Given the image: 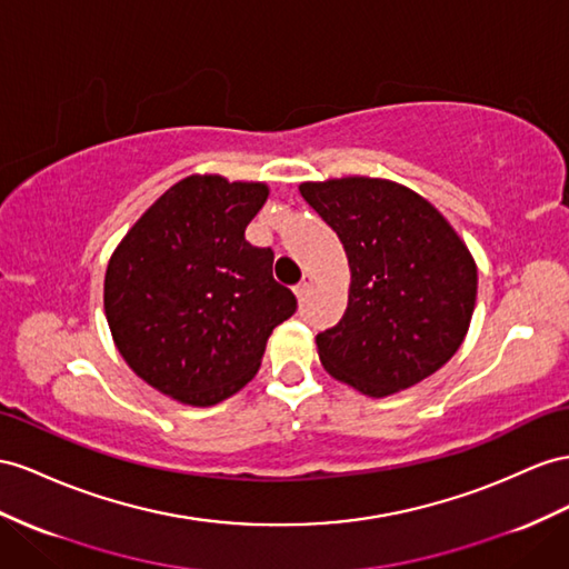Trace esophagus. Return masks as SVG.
<instances>
[{
  "mask_svg": "<svg viewBox=\"0 0 569 569\" xmlns=\"http://www.w3.org/2000/svg\"><path fill=\"white\" fill-rule=\"evenodd\" d=\"M312 283H315V276H312V273H305V276H302V281L293 288V290H296V296H298V298H305V296H308V293H310V288H312Z\"/></svg>",
  "mask_w": 569,
  "mask_h": 569,
  "instance_id": "esophagus-1",
  "label": "esophagus"
}]
</instances>
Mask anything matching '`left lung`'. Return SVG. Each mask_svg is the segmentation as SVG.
<instances>
[{
  "instance_id": "obj_1",
  "label": "left lung",
  "mask_w": 569,
  "mask_h": 569,
  "mask_svg": "<svg viewBox=\"0 0 569 569\" xmlns=\"http://www.w3.org/2000/svg\"><path fill=\"white\" fill-rule=\"evenodd\" d=\"M302 199L337 230L351 269L348 308L317 333L325 370L382 399L440 370L469 331L478 269L447 218L382 178L302 182Z\"/></svg>"
}]
</instances>
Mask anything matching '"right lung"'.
<instances>
[{
	"label": "right lung",
	"instance_id": "right-lung-1",
	"mask_svg": "<svg viewBox=\"0 0 569 569\" xmlns=\"http://www.w3.org/2000/svg\"><path fill=\"white\" fill-rule=\"evenodd\" d=\"M267 197L264 182L189 174L114 247L103 286L112 341L160 395L189 406L232 397L296 312L271 273L273 252L244 240Z\"/></svg>",
	"mask_w": 569,
	"mask_h": 569
}]
</instances>
